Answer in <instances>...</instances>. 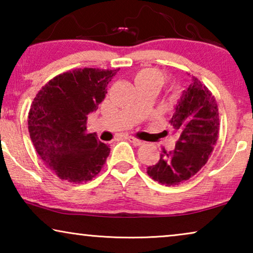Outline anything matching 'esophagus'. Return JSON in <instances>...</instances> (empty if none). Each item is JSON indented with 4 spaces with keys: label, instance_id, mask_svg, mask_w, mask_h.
I'll return each mask as SVG.
<instances>
[{
    "label": "esophagus",
    "instance_id": "1",
    "mask_svg": "<svg viewBox=\"0 0 253 253\" xmlns=\"http://www.w3.org/2000/svg\"><path fill=\"white\" fill-rule=\"evenodd\" d=\"M126 139L129 140L130 143H132L133 145H136V146H140V145H143V144H144V141H143V140L137 139V138L131 137V136H127V137H126Z\"/></svg>",
    "mask_w": 253,
    "mask_h": 253
}]
</instances>
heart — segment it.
Wrapping results in <instances>:
<instances>
[{
  "instance_id": "1",
  "label": "heart",
  "mask_w": 253,
  "mask_h": 253,
  "mask_svg": "<svg viewBox=\"0 0 253 253\" xmlns=\"http://www.w3.org/2000/svg\"><path fill=\"white\" fill-rule=\"evenodd\" d=\"M166 81V76L162 71L153 68L141 69L134 75V82L137 84H152L160 88Z\"/></svg>"
}]
</instances>
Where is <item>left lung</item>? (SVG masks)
<instances>
[{
    "label": "left lung",
    "mask_w": 253,
    "mask_h": 253,
    "mask_svg": "<svg viewBox=\"0 0 253 253\" xmlns=\"http://www.w3.org/2000/svg\"><path fill=\"white\" fill-rule=\"evenodd\" d=\"M179 134L175 150H162L157 165L147 168L154 181L166 186L178 185L196 175L209 160L219 134V108L212 92L192 76L171 120Z\"/></svg>",
    "instance_id": "1"
}]
</instances>
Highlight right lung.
<instances>
[{"mask_svg": "<svg viewBox=\"0 0 253 253\" xmlns=\"http://www.w3.org/2000/svg\"><path fill=\"white\" fill-rule=\"evenodd\" d=\"M119 69H75L50 79L31 105L29 132L37 153L54 174L70 183L91 181L110 148L86 132L89 113L105 99Z\"/></svg>", "mask_w": 253, "mask_h": 253, "instance_id": "add662e5", "label": "right lung"}]
</instances>
